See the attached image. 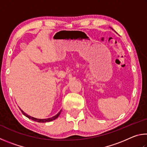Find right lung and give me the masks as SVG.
Instances as JSON below:
<instances>
[{
	"mask_svg": "<svg viewBox=\"0 0 147 147\" xmlns=\"http://www.w3.org/2000/svg\"><path fill=\"white\" fill-rule=\"evenodd\" d=\"M21 111H22V113H23V115H25V116L26 117H28V118L30 119H32V120H33V121H34L38 122V123H46V122H50V121H52L55 120V119L58 118V117H59V115H60V113H61V110H60V111H59V112L58 114H57V115H56L55 116L53 117L48 118V119H36V118L32 117L30 116V115H27V114H26L24 112V111H23V110H21Z\"/></svg>",
	"mask_w": 147,
	"mask_h": 147,
	"instance_id": "add662e5",
	"label": "right lung"
}]
</instances>
